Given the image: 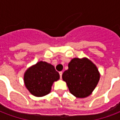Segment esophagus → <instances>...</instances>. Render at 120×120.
Returning a JSON list of instances; mask_svg holds the SVG:
<instances>
[{"label":"esophagus","instance_id":"obj_1","mask_svg":"<svg viewBox=\"0 0 120 120\" xmlns=\"http://www.w3.org/2000/svg\"><path fill=\"white\" fill-rule=\"evenodd\" d=\"M62 73H63L62 71H60V72H59V74H60V78H62Z\"/></svg>","mask_w":120,"mask_h":120}]
</instances>
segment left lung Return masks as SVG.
<instances>
[{
  "instance_id": "1",
  "label": "left lung",
  "mask_w": 120,
  "mask_h": 120,
  "mask_svg": "<svg viewBox=\"0 0 120 120\" xmlns=\"http://www.w3.org/2000/svg\"><path fill=\"white\" fill-rule=\"evenodd\" d=\"M100 74L94 63L87 58H74L62 75L70 93L76 98L90 95L100 80Z\"/></svg>"
}]
</instances>
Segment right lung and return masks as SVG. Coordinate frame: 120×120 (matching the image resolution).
Wrapping results in <instances>:
<instances>
[{
	"label": "right lung",
	"instance_id": "obj_1",
	"mask_svg": "<svg viewBox=\"0 0 120 120\" xmlns=\"http://www.w3.org/2000/svg\"><path fill=\"white\" fill-rule=\"evenodd\" d=\"M60 79V75L55 67L49 63L40 61L26 71L24 82L26 87L34 96L42 97L51 92L55 82Z\"/></svg>",
	"mask_w": 120,
	"mask_h": 120
}]
</instances>
